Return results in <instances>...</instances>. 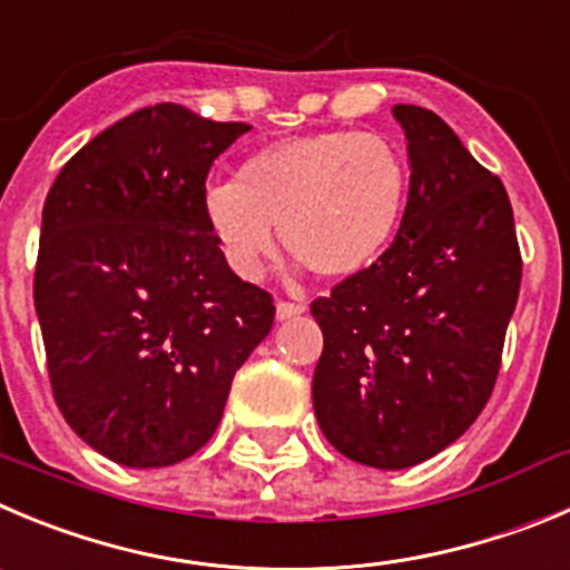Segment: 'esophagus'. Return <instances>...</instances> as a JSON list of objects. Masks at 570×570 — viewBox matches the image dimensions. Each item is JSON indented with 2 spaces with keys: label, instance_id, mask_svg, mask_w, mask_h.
<instances>
[{
  "label": "esophagus",
  "instance_id": "esophagus-1",
  "mask_svg": "<svg viewBox=\"0 0 570 570\" xmlns=\"http://www.w3.org/2000/svg\"><path fill=\"white\" fill-rule=\"evenodd\" d=\"M303 312H306V306H303V303H292V301L275 303V317H278V321H292V317L303 315Z\"/></svg>",
  "mask_w": 570,
  "mask_h": 570
}]
</instances>
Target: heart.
<instances>
[{"mask_svg": "<svg viewBox=\"0 0 570 570\" xmlns=\"http://www.w3.org/2000/svg\"><path fill=\"white\" fill-rule=\"evenodd\" d=\"M407 205V165L391 140L332 129L269 142L233 183L207 185V230L227 267L258 278L281 244L321 278L363 273L387 249Z\"/></svg>", "mask_w": 570, "mask_h": 570, "instance_id": "heart-1", "label": "heart"}]
</instances>
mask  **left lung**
Wrapping results in <instances>:
<instances>
[{"label": "left lung", "mask_w": 570, "mask_h": 570, "mask_svg": "<svg viewBox=\"0 0 570 570\" xmlns=\"http://www.w3.org/2000/svg\"><path fill=\"white\" fill-rule=\"evenodd\" d=\"M393 117L411 159L396 238L312 303L317 424L337 453L374 470L422 464L475 422L523 273L501 179L435 111L399 104Z\"/></svg>", "instance_id": "obj_1"}]
</instances>
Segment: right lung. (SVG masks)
<instances>
[{"instance_id":"1","label":"right lung","mask_w":570,"mask_h":570,"mask_svg":"<svg viewBox=\"0 0 570 570\" xmlns=\"http://www.w3.org/2000/svg\"><path fill=\"white\" fill-rule=\"evenodd\" d=\"M247 131L146 106L92 137L47 194L33 301L52 396L115 464L171 466L205 446L273 328L269 292L227 267L202 213L213 159Z\"/></svg>"}]
</instances>
